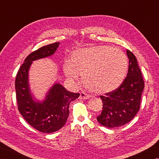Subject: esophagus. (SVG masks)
<instances>
[{
  "label": "esophagus",
  "mask_w": 159,
  "mask_h": 159,
  "mask_svg": "<svg viewBox=\"0 0 159 159\" xmlns=\"http://www.w3.org/2000/svg\"><path fill=\"white\" fill-rule=\"evenodd\" d=\"M91 97L90 95L88 94L85 93H84V92H82V93H81L80 94V99H89V98Z\"/></svg>",
  "instance_id": "obj_1"
}]
</instances>
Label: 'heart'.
<instances>
[{"label":"heart","instance_id":"1","mask_svg":"<svg viewBox=\"0 0 159 159\" xmlns=\"http://www.w3.org/2000/svg\"><path fill=\"white\" fill-rule=\"evenodd\" d=\"M128 58L118 48L107 45L77 50L63 69L69 79L82 75L84 84L97 94L111 92L123 82L127 73Z\"/></svg>","mask_w":159,"mask_h":159}]
</instances>
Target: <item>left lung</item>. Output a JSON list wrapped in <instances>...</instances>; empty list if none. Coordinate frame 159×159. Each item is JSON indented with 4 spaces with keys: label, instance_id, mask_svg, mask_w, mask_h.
<instances>
[{
    "label": "left lung",
    "instance_id": "obj_1",
    "mask_svg": "<svg viewBox=\"0 0 159 159\" xmlns=\"http://www.w3.org/2000/svg\"><path fill=\"white\" fill-rule=\"evenodd\" d=\"M129 60L128 73L117 89L100 96L103 110L97 118L107 128L119 127L129 122L139 110L144 82L137 61L133 53L126 50Z\"/></svg>",
    "mask_w": 159,
    "mask_h": 159
}]
</instances>
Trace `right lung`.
Segmentation results:
<instances>
[{
    "instance_id": "obj_1",
    "label": "right lung",
    "mask_w": 159,
    "mask_h": 159,
    "mask_svg": "<svg viewBox=\"0 0 159 159\" xmlns=\"http://www.w3.org/2000/svg\"><path fill=\"white\" fill-rule=\"evenodd\" d=\"M59 42L42 47L27 56L17 74L15 86L18 109L29 124L42 133H51L61 129L67 120L69 104L79 93L66 90L60 83L48 89L43 99L34 97L29 84V70L33 62L54 54Z\"/></svg>"
}]
</instances>
